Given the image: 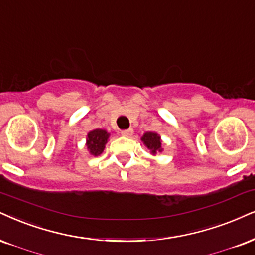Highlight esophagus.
Returning a JSON list of instances; mask_svg holds the SVG:
<instances>
[{"label":"esophagus","instance_id":"obj_1","mask_svg":"<svg viewBox=\"0 0 255 255\" xmlns=\"http://www.w3.org/2000/svg\"><path fill=\"white\" fill-rule=\"evenodd\" d=\"M121 133H122V136H124V137H131L133 134V130L132 128H128V130H123Z\"/></svg>","mask_w":255,"mask_h":255}]
</instances>
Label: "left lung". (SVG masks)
Masks as SVG:
<instances>
[{
	"label": "left lung",
	"mask_w": 255,
	"mask_h": 255,
	"mask_svg": "<svg viewBox=\"0 0 255 255\" xmlns=\"http://www.w3.org/2000/svg\"><path fill=\"white\" fill-rule=\"evenodd\" d=\"M142 140L144 144L147 146V149L151 151L153 155L156 152L162 151V142H161V137L155 132H146L144 133V136L142 137Z\"/></svg>",
	"instance_id": "obj_1"
}]
</instances>
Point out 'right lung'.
I'll return each instance as SVG.
<instances>
[{"label":"right lung","mask_w":255,"mask_h":255,"mask_svg":"<svg viewBox=\"0 0 255 255\" xmlns=\"http://www.w3.org/2000/svg\"><path fill=\"white\" fill-rule=\"evenodd\" d=\"M109 136L110 134L105 130H100V128L91 131L87 134V149L93 156H98L104 151Z\"/></svg>","instance_id":"right-lung-1"}]
</instances>
